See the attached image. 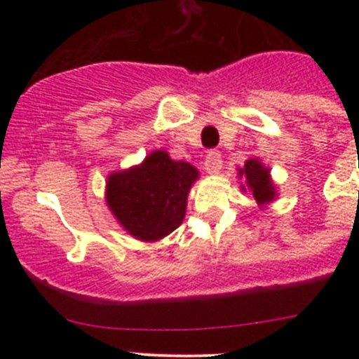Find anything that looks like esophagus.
I'll use <instances>...</instances> for the list:
<instances>
[{
    "instance_id": "esophagus-1",
    "label": "esophagus",
    "mask_w": 359,
    "mask_h": 359,
    "mask_svg": "<svg viewBox=\"0 0 359 359\" xmlns=\"http://www.w3.org/2000/svg\"><path fill=\"white\" fill-rule=\"evenodd\" d=\"M222 168V154L219 153V151L212 149L206 153V158H205V170L208 173H217L219 170Z\"/></svg>"
}]
</instances>
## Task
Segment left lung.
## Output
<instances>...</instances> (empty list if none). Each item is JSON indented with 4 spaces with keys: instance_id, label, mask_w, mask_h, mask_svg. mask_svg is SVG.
Wrapping results in <instances>:
<instances>
[{
    "instance_id": "left-lung-1",
    "label": "left lung",
    "mask_w": 359,
    "mask_h": 359,
    "mask_svg": "<svg viewBox=\"0 0 359 359\" xmlns=\"http://www.w3.org/2000/svg\"><path fill=\"white\" fill-rule=\"evenodd\" d=\"M241 177H247V182L252 189L253 198L259 205L273 201L274 198V186L269 180V170L264 168L257 159H248L243 168L240 170Z\"/></svg>"
}]
</instances>
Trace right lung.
Returning <instances> with one entry per match:
<instances>
[{
  "instance_id": "1",
  "label": "right lung",
  "mask_w": 359,
  "mask_h": 359,
  "mask_svg": "<svg viewBox=\"0 0 359 359\" xmlns=\"http://www.w3.org/2000/svg\"><path fill=\"white\" fill-rule=\"evenodd\" d=\"M198 179L189 163L173 161L156 151L140 166L112 173L107 205L118 222L142 241H156L182 224L187 193Z\"/></svg>"
}]
</instances>
